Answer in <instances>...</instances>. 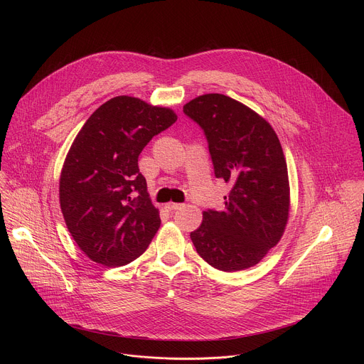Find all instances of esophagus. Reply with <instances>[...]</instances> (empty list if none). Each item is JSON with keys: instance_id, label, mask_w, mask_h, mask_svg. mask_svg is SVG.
<instances>
[{"instance_id": "1", "label": "esophagus", "mask_w": 364, "mask_h": 364, "mask_svg": "<svg viewBox=\"0 0 364 364\" xmlns=\"http://www.w3.org/2000/svg\"><path fill=\"white\" fill-rule=\"evenodd\" d=\"M183 207V204H180V203H168V204H166V209L168 210V212H174V210H180Z\"/></svg>"}]
</instances>
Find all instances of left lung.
Segmentation results:
<instances>
[{
	"label": "left lung",
	"instance_id": "8db88e82",
	"mask_svg": "<svg viewBox=\"0 0 364 364\" xmlns=\"http://www.w3.org/2000/svg\"><path fill=\"white\" fill-rule=\"evenodd\" d=\"M209 142L215 176L232 186L222 210L203 212L190 233L197 253L223 272L255 267L282 237L289 218L285 155L269 122L220 93L183 107Z\"/></svg>",
	"mask_w": 364,
	"mask_h": 364
}]
</instances>
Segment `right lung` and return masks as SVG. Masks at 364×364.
Instances as JSON below:
<instances>
[{
  "instance_id": "add662e5",
  "label": "right lung",
  "mask_w": 364,
  "mask_h": 364,
  "mask_svg": "<svg viewBox=\"0 0 364 364\" xmlns=\"http://www.w3.org/2000/svg\"><path fill=\"white\" fill-rule=\"evenodd\" d=\"M176 121L170 108L122 95L100 105L76 135L60 173V209L76 245L93 262L127 265L157 233L160 213L138 157Z\"/></svg>"
}]
</instances>
